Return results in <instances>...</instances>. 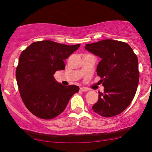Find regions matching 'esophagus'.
<instances>
[{"instance_id": "esophagus-1", "label": "esophagus", "mask_w": 152, "mask_h": 152, "mask_svg": "<svg viewBox=\"0 0 152 152\" xmlns=\"http://www.w3.org/2000/svg\"><path fill=\"white\" fill-rule=\"evenodd\" d=\"M80 91H83V92H86V91H88V88H85V87H82V88H80Z\"/></svg>"}]
</instances>
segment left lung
<instances>
[{
  "instance_id": "8db88e82",
  "label": "left lung",
  "mask_w": 152,
  "mask_h": 152,
  "mask_svg": "<svg viewBox=\"0 0 152 152\" xmlns=\"http://www.w3.org/2000/svg\"><path fill=\"white\" fill-rule=\"evenodd\" d=\"M85 49L101 58L97 66L104 93L93 106L103 117L118 115L129 107L136 95L139 82L137 56L127 43L105 39L85 45Z\"/></svg>"
}]
</instances>
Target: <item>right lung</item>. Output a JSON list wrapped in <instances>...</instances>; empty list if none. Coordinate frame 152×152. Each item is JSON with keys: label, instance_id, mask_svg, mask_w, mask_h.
Wrapping results in <instances>:
<instances>
[{"label": "right lung", "instance_id": "right-lung-1", "mask_svg": "<svg viewBox=\"0 0 152 152\" xmlns=\"http://www.w3.org/2000/svg\"><path fill=\"white\" fill-rule=\"evenodd\" d=\"M80 46L45 40L32 43L20 54L16 71L18 90L27 109L37 117H57L80 90L75 85L64 86L53 76L65 69L64 60Z\"/></svg>", "mask_w": 152, "mask_h": 152}]
</instances>
